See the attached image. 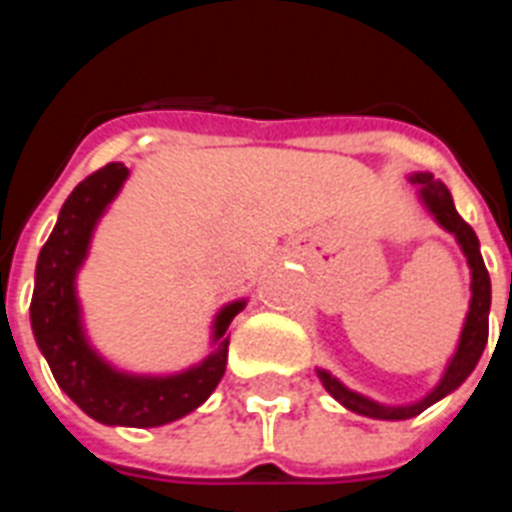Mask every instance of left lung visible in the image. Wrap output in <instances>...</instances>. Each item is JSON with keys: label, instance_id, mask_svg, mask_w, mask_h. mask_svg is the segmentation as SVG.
<instances>
[{"label": "left lung", "instance_id": "obj_1", "mask_svg": "<svg viewBox=\"0 0 512 512\" xmlns=\"http://www.w3.org/2000/svg\"><path fill=\"white\" fill-rule=\"evenodd\" d=\"M406 177L417 188V201L422 204V209L436 220L438 228L452 233L457 247H460V252L468 260L470 303L468 313H465V321H462L460 337H457V345H454V353L446 361L444 372H441L436 385L425 396L417 398V401H409V404H382V401H374V398L348 388L340 377H335L324 366H316L321 385L327 388V393L335 398L337 404H342L350 412L361 414V417H372V420H412L420 412H425L428 406L438 404L441 398L454 393L473 374V369H476L481 356H484L486 340H489L492 279H489L484 257H481V244H478L476 231L462 220L457 207H454L452 193H449V188L441 180H436L430 172H409Z\"/></svg>", "mask_w": 512, "mask_h": 512}]
</instances>
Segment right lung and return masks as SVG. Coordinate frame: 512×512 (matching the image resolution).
Returning a JSON list of instances; mask_svg holds the SVG:
<instances>
[{"instance_id": "obj_1", "label": "right lung", "mask_w": 512, "mask_h": 512, "mask_svg": "<svg viewBox=\"0 0 512 512\" xmlns=\"http://www.w3.org/2000/svg\"><path fill=\"white\" fill-rule=\"evenodd\" d=\"M130 170L106 164L76 185L60 207L34 273L31 332L60 390L100 425L159 428L199 409L228 364V327L247 297L225 303L209 327V353L180 372H130L108 361L87 335L79 271L87 263L100 220L122 193Z\"/></svg>"}]
</instances>
